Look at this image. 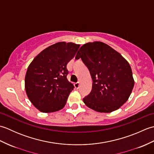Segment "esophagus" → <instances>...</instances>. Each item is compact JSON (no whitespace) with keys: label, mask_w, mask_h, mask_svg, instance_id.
I'll use <instances>...</instances> for the list:
<instances>
[{"label":"esophagus","mask_w":154,"mask_h":154,"mask_svg":"<svg viewBox=\"0 0 154 154\" xmlns=\"http://www.w3.org/2000/svg\"><path fill=\"white\" fill-rule=\"evenodd\" d=\"M74 87L76 88V89H78V88L79 87V82H77V83H75V84H74Z\"/></svg>","instance_id":"1"}]
</instances>
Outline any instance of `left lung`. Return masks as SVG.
<instances>
[{"label": "left lung", "instance_id": "8db88e82", "mask_svg": "<svg viewBox=\"0 0 154 154\" xmlns=\"http://www.w3.org/2000/svg\"><path fill=\"white\" fill-rule=\"evenodd\" d=\"M81 58L93 79L92 91L83 102L99 112L119 109L128 99L134 85L132 69L122 55L101 42L83 45L75 59Z\"/></svg>", "mask_w": 154, "mask_h": 154}]
</instances>
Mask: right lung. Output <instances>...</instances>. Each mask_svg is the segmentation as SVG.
<instances>
[{"mask_svg":"<svg viewBox=\"0 0 154 154\" xmlns=\"http://www.w3.org/2000/svg\"><path fill=\"white\" fill-rule=\"evenodd\" d=\"M80 45L60 42L42 51L29 65L25 76V90L32 104L42 112L63 109L74 89L67 79V65Z\"/></svg>","mask_w":154,"mask_h":154,"instance_id":"1","label":"right lung"}]
</instances>
